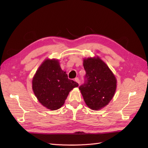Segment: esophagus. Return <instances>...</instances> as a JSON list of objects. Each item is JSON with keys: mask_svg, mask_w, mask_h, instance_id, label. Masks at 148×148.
<instances>
[{"mask_svg": "<svg viewBox=\"0 0 148 148\" xmlns=\"http://www.w3.org/2000/svg\"><path fill=\"white\" fill-rule=\"evenodd\" d=\"M74 81H76V83H77L78 84H79V83H80V81H79V78H77V77H76V78H75L74 79Z\"/></svg>", "mask_w": 148, "mask_h": 148, "instance_id": "1", "label": "esophagus"}]
</instances>
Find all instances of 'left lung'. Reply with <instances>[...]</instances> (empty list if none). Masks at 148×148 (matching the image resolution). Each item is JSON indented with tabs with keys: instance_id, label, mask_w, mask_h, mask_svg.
I'll list each match as a JSON object with an SVG mask.
<instances>
[{
	"instance_id": "left-lung-1",
	"label": "left lung",
	"mask_w": 148,
	"mask_h": 148,
	"mask_svg": "<svg viewBox=\"0 0 148 148\" xmlns=\"http://www.w3.org/2000/svg\"><path fill=\"white\" fill-rule=\"evenodd\" d=\"M84 83L79 87L86 104L92 110L104 108L114 95L117 81L109 67L99 57L83 60Z\"/></svg>"
}]
</instances>
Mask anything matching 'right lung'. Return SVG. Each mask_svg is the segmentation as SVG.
<instances>
[{
  "instance_id": "right-lung-1",
  "label": "right lung",
  "mask_w": 148,
  "mask_h": 148,
  "mask_svg": "<svg viewBox=\"0 0 148 148\" xmlns=\"http://www.w3.org/2000/svg\"><path fill=\"white\" fill-rule=\"evenodd\" d=\"M79 86L68 79L58 60L47 59L37 69L32 79V89L39 102L55 111L64 104L70 91Z\"/></svg>"
}]
</instances>
